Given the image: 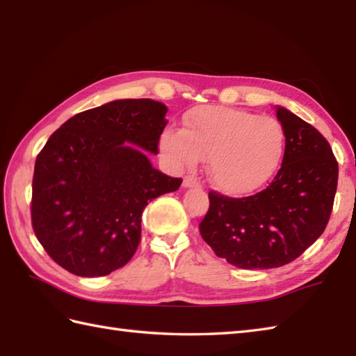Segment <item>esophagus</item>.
Returning a JSON list of instances; mask_svg holds the SVG:
<instances>
[{
  "label": "esophagus",
  "mask_w": 356,
  "mask_h": 356,
  "mask_svg": "<svg viewBox=\"0 0 356 356\" xmlns=\"http://www.w3.org/2000/svg\"><path fill=\"white\" fill-rule=\"evenodd\" d=\"M184 186H185V188L200 186V182L197 180V177H194V176H185V177H184Z\"/></svg>",
  "instance_id": "34e87169"
}]
</instances>
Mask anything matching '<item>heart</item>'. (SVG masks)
I'll return each instance as SVG.
<instances>
[{
  "label": "heart",
  "mask_w": 356,
  "mask_h": 356,
  "mask_svg": "<svg viewBox=\"0 0 356 356\" xmlns=\"http://www.w3.org/2000/svg\"><path fill=\"white\" fill-rule=\"evenodd\" d=\"M282 124L269 116L218 105L188 111L182 130L166 131L161 149L179 168L208 159V172L218 190L248 194L266 185L284 154Z\"/></svg>",
  "instance_id": "obj_1"
}]
</instances>
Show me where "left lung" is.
I'll return each mask as SVG.
<instances>
[{"instance_id":"left-lung-1","label":"left lung","mask_w":356,"mask_h":356,"mask_svg":"<svg viewBox=\"0 0 356 356\" xmlns=\"http://www.w3.org/2000/svg\"><path fill=\"white\" fill-rule=\"evenodd\" d=\"M286 147L272 182L248 197L209 191L200 236L217 257L241 269L280 268L303 254L326 229L338 184V162L326 138L277 107Z\"/></svg>"}]
</instances>
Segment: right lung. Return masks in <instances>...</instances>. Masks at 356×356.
<instances>
[{
    "label": "right lung",
    "mask_w": 356,
    "mask_h": 356,
    "mask_svg": "<svg viewBox=\"0 0 356 356\" xmlns=\"http://www.w3.org/2000/svg\"><path fill=\"white\" fill-rule=\"evenodd\" d=\"M166 111L162 102L119 99L78 113L36 156L32 226L65 270L102 277L125 266L139 246L143 208L179 190L182 179L153 168L143 151L159 153Z\"/></svg>",
    "instance_id": "right-lung-1"
}]
</instances>
